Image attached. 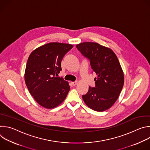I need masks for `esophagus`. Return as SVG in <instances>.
Here are the masks:
<instances>
[{
	"instance_id": "obj_1",
	"label": "esophagus",
	"mask_w": 150,
	"mask_h": 150,
	"mask_svg": "<svg viewBox=\"0 0 150 150\" xmlns=\"http://www.w3.org/2000/svg\"><path fill=\"white\" fill-rule=\"evenodd\" d=\"M71 83H72V85H73V86H75V85H77V84H78V82H77V81H75V82H71Z\"/></svg>"
}]
</instances>
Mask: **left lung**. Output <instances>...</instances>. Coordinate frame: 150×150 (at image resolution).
I'll return each instance as SVG.
<instances>
[{
  "instance_id": "left-lung-1",
  "label": "left lung",
  "mask_w": 150,
  "mask_h": 150,
  "mask_svg": "<svg viewBox=\"0 0 150 150\" xmlns=\"http://www.w3.org/2000/svg\"><path fill=\"white\" fill-rule=\"evenodd\" d=\"M76 47L90 59L96 87H89L82 99L89 108L97 112L110 109L117 100L124 84V74L119 61L110 48L94 42H83Z\"/></svg>"
}]
</instances>
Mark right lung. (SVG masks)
Returning a JSON list of instances; mask_svg holds the SVG:
<instances>
[{"mask_svg": "<svg viewBox=\"0 0 150 150\" xmlns=\"http://www.w3.org/2000/svg\"><path fill=\"white\" fill-rule=\"evenodd\" d=\"M73 45L49 42L33 50L29 56L25 71V82L28 91L41 106L53 109L66 98L69 82L56 77L62 70L63 56Z\"/></svg>", "mask_w": 150, "mask_h": 150, "instance_id": "obj_1", "label": "right lung"}]
</instances>
